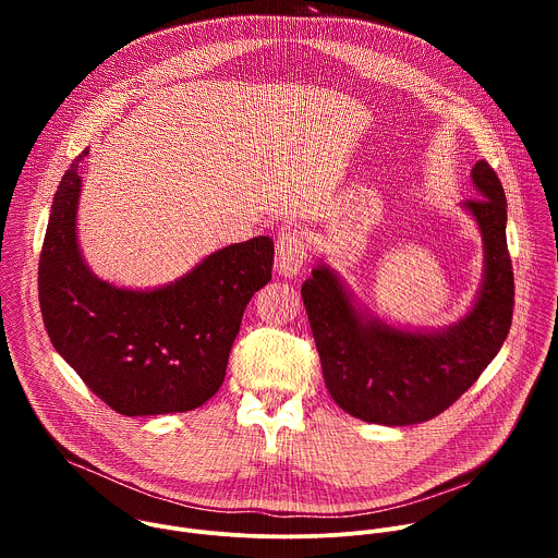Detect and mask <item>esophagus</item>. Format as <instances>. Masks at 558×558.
Here are the masks:
<instances>
[{"instance_id": "1", "label": "esophagus", "mask_w": 558, "mask_h": 558, "mask_svg": "<svg viewBox=\"0 0 558 558\" xmlns=\"http://www.w3.org/2000/svg\"><path fill=\"white\" fill-rule=\"evenodd\" d=\"M306 263V245L295 229H284L276 241V271L284 278H293Z\"/></svg>"}]
</instances>
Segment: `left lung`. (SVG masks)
<instances>
[{"label":"left lung","instance_id":"obj_1","mask_svg":"<svg viewBox=\"0 0 558 558\" xmlns=\"http://www.w3.org/2000/svg\"><path fill=\"white\" fill-rule=\"evenodd\" d=\"M480 198L463 203L484 238V282L472 308L439 331L381 323L353 300L325 263L302 284L325 384L349 415L384 426H411L444 413L480 379L504 347L514 306V276L506 243L508 203L486 161L472 168Z\"/></svg>","mask_w":558,"mask_h":558}]
</instances>
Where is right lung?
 I'll return each mask as SVG.
<instances>
[{
  "label": "right lung",
  "mask_w": 558,
  "mask_h": 558,
  "mask_svg": "<svg viewBox=\"0 0 558 558\" xmlns=\"http://www.w3.org/2000/svg\"><path fill=\"white\" fill-rule=\"evenodd\" d=\"M78 154L52 198L39 258V304L57 353L128 417L185 413L220 388L252 295L271 280L274 241L252 238L209 254L156 289L99 280L76 243Z\"/></svg>",
  "instance_id": "add662e5"
}]
</instances>
